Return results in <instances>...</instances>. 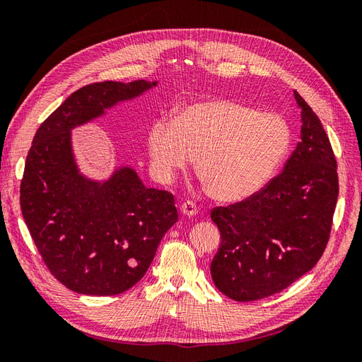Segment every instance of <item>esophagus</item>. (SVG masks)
<instances>
[{"instance_id": "34e87169", "label": "esophagus", "mask_w": 362, "mask_h": 362, "mask_svg": "<svg viewBox=\"0 0 362 362\" xmlns=\"http://www.w3.org/2000/svg\"><path fill=\"white\" fill-rule=\"evenodd\" d=\"M181 211L184 216H194V214H198L199 206L196 205L193 201H185L181 205Z\"/></svg>"}]
</instances>
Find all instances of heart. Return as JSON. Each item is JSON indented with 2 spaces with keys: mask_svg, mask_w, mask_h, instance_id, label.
Masks as SVG:
<instances>
[{
  "mask_svg": "<svg viewBox=\"0 0 362 362\" xmlns=\"http://www.w3.org/2000/svg\"><path fill=\"white\" fill-rule=\"evenodd\" d=\"M286 117L233 100L196 103L177 116L157 117L148 134L151 169L170 181L196 157V170L214 199L238 202L259 192L290 154Z\"/></svg>",
  "mask_w": 362,
  "mask_h": 362,
  "instance_id": "1",
  "label": "heart"
}]
</instances>
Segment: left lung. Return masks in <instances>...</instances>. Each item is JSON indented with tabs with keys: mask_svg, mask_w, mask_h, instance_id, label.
I'll use <instances>...</instances> for the list:
<instances>
[{
	"mask_svg": "<svg viewBox=\"0 0 362 362\" xmlns=\"http://www.w3.org/2000/svg\"><path fill=\"white\" fill-rule=\"evenodd\" d=\"M294 96L302 108V140L284 170L250 198L211 210L222 238L211 278L237 302L286 290L317 264L329 242L337 160L319 116L298 92Z\"/></svg>",
	"mask_w": 362,
	"mask_h": 362,
	"instance_id": "obj_1",
	"label": "left lung"
}]
</instances>
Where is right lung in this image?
<instances>
[{
	"label": "right lung",
	"instance_id": "1",
	"mask_svg": "<svg viewBox=\"0 0 362 362\" xmlns=\"http://www.w3.org/2000/svg\"><path fill=\"white\" fill-rule=\"evenodd\" d=\"M157 83L103 81L71 93L36 131L21 181V210L51 275L90 296L120 294L154 259L178 211L168 190L146 189L134 170L120 169L96 184L78 175L71 129Z\"/></svg>",
	"mask_w": 362,
	"mask_h": 362
}]
</instances>
